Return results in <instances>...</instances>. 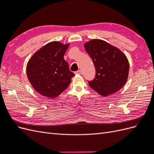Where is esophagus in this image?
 <instances>
[{"label":"esophagus","instance_id":"1","mask_svg":"<svg viewBox=\"0 0 154 154\" xmlns=\"http://www.w3.org/2000/svg\"><path fill=\"white\" fill-rule=\"evenodd\" d=\"M81 73H82V72H81L80 70H79V71H77L74 72V74H78V75H80V74H81Z\"/></svg>","mask_w":154,"mask_h":154}]
</instances>
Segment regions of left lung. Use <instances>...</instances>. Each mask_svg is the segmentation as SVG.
Wrapping results in <instances>:
<instances>
[{"label":"left lung","mask_w":154,"mask_h":154,"mask_svg":"<svg viewBox=\"0 0 154 154\" xmlns=\"http://www.w3.org/2000/svg\"><path fill=\"white\" fill-rule=\"evenodd\" d=\"M84 47L96 69V76L88 82L89 86L103 96L121 89L127 81L129 72L128 60L125 54L100 39L87 42Z\"/></svg>","instance_id":"obj_1"}]
</instances>
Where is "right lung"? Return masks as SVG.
I'll use <instances>...</instances> for the list:
<instances>
[{"instance_id":"right-lung-1","label":"right lung","mask_w":154,"mask_h":154,"mask_svg":"<svg viewBox=\"0 0 154 154\" xmlns=\"http://www.w3.org/2000/svg\"><path fill=\"white\" fill-rule=\"evenodd\" d=\"M69 44L51 42L32 56L27 65L28 80L35 90L54 98L68 87L74 74L70 71L63 57Z\"/></svg>"}]
</instances>
